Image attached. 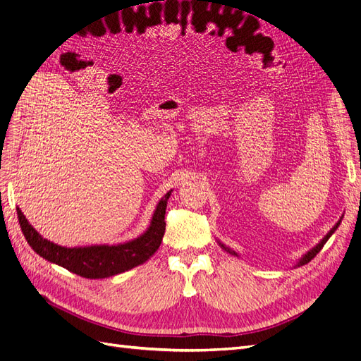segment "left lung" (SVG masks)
I'll use <instances>...</instances> for the list:
<instances>
[{
  "mask_svg": "<svg viewBox=\"0 0 361 361\" xmlns=\"http://www.w3.org/2000/svg\"><path fill=\"white\" fill-rule=\"evenodd\" d=\"M338 224H341V221H338V223H337V224H336V226H334V227L331 228V231H330V233H329V235H326V236H325V238L322 239V241H321V243H319L318 245H316V247H314L313 250H310V251H309V253H307V255H305V256H304V257H302V259L300 260V264H298V265H305V264H309V262H310V260H312V259H313V257H314L316 255H318V253H319V251L322 250V247L325 245V243H326V241H329V239H330V236H331V235L334 233V231H336V228L338 227ZM221 247H223V248H224L226 251H228V253H232V255H235V253H233V251H231V250H228V248H226L224 245H221Z\"/></svg>",
  "mask_w": 361,
  "mask_h": 361,
  "instance_id": "1",
  "label": "left lung"
}]
</instances>
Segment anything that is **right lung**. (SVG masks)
I'll list each match as a JSON object with an SVG mask.
<instances>
[{"label":"right lung","mask_w":361,"mask_h":361,"mask_svg":"<svg viewBox=\"0 0 361 361\" xmlns=\"http://www.w3.org/2000/svg\"><path fill=\"white\" fill-rule=\"evenodd\" d=\"M167 192L157 206V211L152 218V224L145 235L118 245H93L84 248H66L60 247L48 239H43L31 224L27 221L24 214L18 207V220L20 224L27 243L39 256L52 264H57L68 271L85 279H105L120 272H125L146 262L159 248L164 232H166V207L170 197Z\"/></svg>","instance_id":"add662e5"}]
</instances>
